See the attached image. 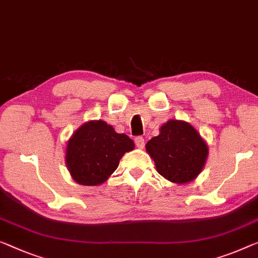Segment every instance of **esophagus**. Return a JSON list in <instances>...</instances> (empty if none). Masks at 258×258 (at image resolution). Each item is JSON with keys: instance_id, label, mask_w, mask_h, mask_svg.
Masks as SVG:
<instances>
[{"instance_id": "34e87169", "label": "esophagus", "mask_w": 258, "mask_h": 258, "mask_svg": "<svg viewBox=\"0 0 258 258\" xmlns=\"http://www.w3.org/2000/svg\"><path fill=\"white\" fill-rule=\"evenodd\" d=\"M136 145H137V147L138 148H144L145 147V139L142 137H138V138H136Z\"/></svg>"}]
</instances>
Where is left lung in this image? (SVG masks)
I'll list each match as a JSON object with an SVG mask.
<instances>
[{"mask_svg": "<svg viewBox=\"0 0 258 258\" xmlns=\"http://www.w3.org/2000/svg\"><path fill=\"white\" fill-rule=\"evenodd\" d=\"M156 170L172 183L185 184L198 177L209 156V146L189 122L170 119L160 134L146 144Z\"/></svg>", "mask_w": 258, "mask_h": 258, "instance_id": "8db88e82", "label": "left lung"}]
</instances>
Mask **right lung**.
<instances>
[{
    "instance_id": "obj_1",
    "label": "right lung",
    "mask_w": 258,
    "mask_h": 258,
    "mask_svg": "<svg viewBox=\"0 0 258 258\" xmlns=\"http://www.w3.org/2000/svg\"><path fill=\"white\" fill-rule=\"evenodd\" d=\"M133 149L134 142L126 134L117 133L104 120H89L69 138L64 160L76 183L96 186L104 183L124 154Z\"/></svg>"
}]
</instances>
